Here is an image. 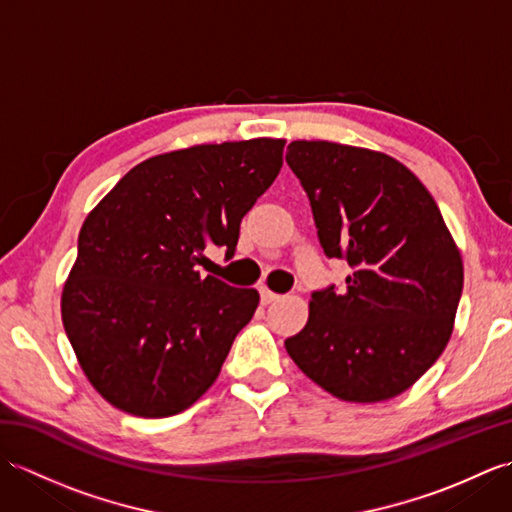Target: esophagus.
I'll return each mask as SVG.
<instances>
[{"label":"esophagus","instance_id":"esophagus-1","mask_svg":"<svg viewBox=\"0 0 512 512\" xmlns=\"http://www.w3.org/2000/svg\"><path fill=\"white\" fill-rule=\"evenodd\" d=\"M259 295H262V303H273V301L281 299V295H277V292L268 290V288H262V290H259Z\"/></svg>","mask_w":512,"mask_h":512}]
</instances>
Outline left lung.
I'll list each match as a JSON object with an SVG mask.
<instances>
[{"label":"left lung","mask_w":512,"mask_h":512,"mask_svg":"<svg viewBox=\"0 0 512 512\" xmlns=\"http://www.w3.org/2000/svg\"><path fill=\"white\" fill-rule=\"evenodd\" d=\"M319 242L345 259V288L317 290L306 328L286 339L303 374L347 402L407 391L447 347L464 266L436 200L383 151L292 140Z\"/></svg>","instance_id":"obj_1"}]
</instances>
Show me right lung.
Masks as SVG:
<instances>
[{"label": "right lung", "instance_id": "1", "mask_svg": "<svg viewBox=\"0 0 512 512\" xmlns=\"http://www.w3.org/2000/svg\"><path fill=\"white\" fill-rule=\"evenodd\" d=\"M284 145L253 138L147 158L85 217L61 319L83 374L116 409L176 416L215 383L259 292L195 266L209 244L233 257Z\"/></svg>", "mask_w": 512, "mask_h": 512}]
</instances>
